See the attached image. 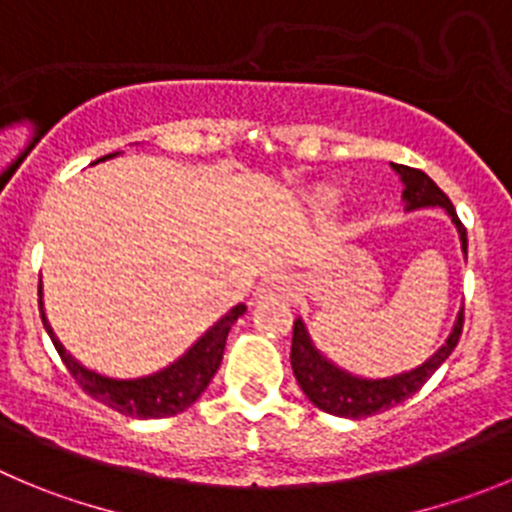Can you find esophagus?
I'll return each mask as SVG.
<instances>
[{
	"mask_svg": "<svg viewBox=\"0 0 512 512\" xmlns=\"http://www.w3.org/2000/svg\"><path fill=\"white\" fill-rule=\"evenodd\" d=\"M265 293H275V295H293L295 293V283L290 278H270L265 280Z\"/></svg>",
	"mask_w": 512,
	"mask_h": 512,
	"instance_id": "obj_1",
	"label": "esophagus"
}]
</instances>
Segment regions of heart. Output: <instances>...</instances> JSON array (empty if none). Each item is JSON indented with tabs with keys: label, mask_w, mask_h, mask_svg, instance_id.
Returning <instances> with one entry per match:
<instances>
[{
	"label": "heart",
	"mask_w": 512,
	"mask_h": 512,
	"mask_svg": "<svg viewBox=\"0 0 512 512\" xmlns=\"http://www.w3.org/2000/svg\"><path fill=\"white\" fill-rule=\"evenodd\" d=\"M315 199H318V204H323V207H331V204L338 199V191L323 189V191H318V197Z\"/></svg>",
	"instance_id": "b5f03b06"
}]
</instances>
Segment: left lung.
<instances>
[{
  "instance_id": "obj_1",
  "label": "left lung",
  "mask_w": 512,
  "mask_h": 512,
  "mask_svg": "<svg viewBox=\"0 0 512 512\" xmlns=\"http://www.w3.org/2000/svg\"><path fill=\"white\" fill-rule=\"evenodd\" d=\"M391 169H394L396 174L401 176V181H404L407 209H447L452 222L460 229L462 252L467 255V229L462 227L450 197H447L422 169H412V166L404 164H391ZM462 326H465V308H462L460 318H457L455 323V331L450 333L447 343H444L429 361H424V364L417 366L414 371L391 376V379H358V376H351L346 374V371L336 369L331 361H326L321 353L315 351L303 321H295L293 346H290V364H293V374L295 379H298L303 394L308 396L318 409L348 419L371 417V414L386 412V409L396 407V404H401L404 399L417 394V391L432 379L434 371L444 364V358H450V353L455 351L457 341H460L462 336Z\"/></svg>"
}]
</instances>
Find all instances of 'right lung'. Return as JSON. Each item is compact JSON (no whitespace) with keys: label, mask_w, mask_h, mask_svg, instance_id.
I'll return each instance as SVG.
<instances>
[{"label":"right lung","mask_w":512,"mask_h":512,"mask_svg":"<svg viewBox=\"0 0 512 512\" xmlns=\"http://www.w3.org/2000/svg\"><path fill=\"white\" fill-rule=\"evenodd\" d=\"M111 156H103L100 161L111 159ZM245 310L247 305H234L222 321H219L217 326L209 328V331L189 348V353H184L176 364H171L169 369L159 371V374L154 376L131 381L105 379V376L95 374V371L83 369L70 353H65L60 341L52 336L42 308L40 315L42 323H45V331L50 333L52 343H55V351L60 353L62 364H65L68 374L73 376L75 384H78L85 394L98 399L105 407L126 414V417L164 419L184 412L186 407H191V404L202 396V391L207 389L212 376L217 374L219 364H222V353L224 343H227L229 328L234 326V321H237Z\"/></svg>","instance_id":"add662e5"}]
</instances>
